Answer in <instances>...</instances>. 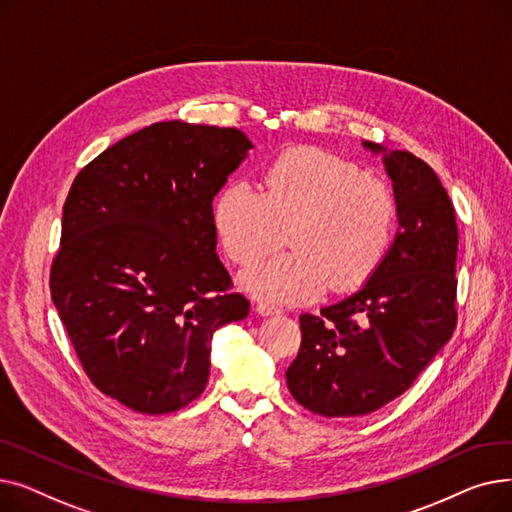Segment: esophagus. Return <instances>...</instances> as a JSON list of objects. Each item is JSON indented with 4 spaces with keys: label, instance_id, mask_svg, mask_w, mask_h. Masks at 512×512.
I'll return each instance as SVG.
<instances>
[{
    "label": "esophagus",
    "instance_id": "1",
    "mask_svg": "<svg viewBox=\"0 0 512 512\" xmlns=\"http://www.w3.org/2000/svg\"><path fill=\"white\" fill-rule=\"evenodd\" d=\"M255 311L263 317H270V315H280V309L274 307V305H267V303H257L255 305Z\"/></svg>",
    "mask_w": 512,
    "mask_h": 512
}]
</instances>
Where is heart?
Here are the masks:
<instances>
[{
  "mask_svg": "<svg viewBox=\"0 0 512 512\" xmlns=\"http://www.w3.org/2000/svg\"><path fill=\"white\" fill-rule=\"evenodd\" d=\"M398 222L392 188L332 151L294 147L265 166L259 191L226 184L213 224L226 253L249 267L278 251L290 228L294 251L242 276V286L274 303H301L326 286L346 292L382 265Z\"/></svg>",
  "mask_w": 512,
  "mask_h": 512,
  "instance_id": "1",
  "label": "heart"
}]
</instances>
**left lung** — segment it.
Instances as JSON below:
<instances>
[{"label": "left lung", "instance_id": "left-lung-1", "mask_svg": "<svg viewBox=\"0 0 512 512\" xmlns=\"http://www.w3.org/2000/svg\"><path fill=\"white\" fill-rule=\"evenodd\" d=\"M380 155L398 230L375 274L319 315H301V351L286 371L294 400L324 417H363L407 392L456 326L454 207L436 172L409 151Z\"/></svg>", "mask_w": 512, "mask_h": 512}]
</instances>
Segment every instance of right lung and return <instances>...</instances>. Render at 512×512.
I'll list each match as a JSON object with an SVG mask.
<instances>
[{
  "label": "right lung",
  "mask_w": 512,
  "mask_h": 512,
  "mask_svg": "<svg viewBox=\"0 0 512 512\" xmlns=\"http://www.w3.org/2000/svg\"><path fill=\"white\" fill-rule=\"evenodd\" d=\"M251 149L238 128L157 122L72 182L51 299L91 382L132 411L193 402L213 332L249 315L226 292L211 203Z\"/></svg>",
  "instance_id": "add662e5"
}]
</instances>
